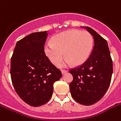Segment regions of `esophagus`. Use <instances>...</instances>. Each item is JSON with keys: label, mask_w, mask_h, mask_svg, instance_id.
I'll list each match as a JSON object with an SVG mask.
<instances>
[{"label": "esophagus", "mask_w": 121, "mask_h": 121, "mask_svg": "<svg viewBox=\"0 0 121 121\" xmlns=\"http://www.w3.org/2000/svg\"><path fill=\"white\" fill-rule=\"evenodd\" d=\"M67 72H68V70H61V73H62L63 75H64V74H65L66 73H67Z\"/></svg>", "instance_id": "34e87169"}]
</instances>
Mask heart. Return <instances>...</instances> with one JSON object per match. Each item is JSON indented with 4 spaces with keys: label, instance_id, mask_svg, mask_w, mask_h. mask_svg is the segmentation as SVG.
<instances>
[{
    "label": "heart",
    "instance_id": "1",
    "mask_svg": "<svg viewBox=\"0 0 121 121\" xmlns=\"http://www.w3.org/2000/svg\"><path fill=\"white\" fill-rule=\"evenodd\" d=\"M93 47V38L85 31L70 29L58 34L44 47L46 55L53 64L62 60L64 53L66 58L59 66L63 68L72 63L80 65L85 62ZM64 53H63V51Z\"/></svg>",
    "mask_w": 121,
    "mask_h": 121
}]
</instances>
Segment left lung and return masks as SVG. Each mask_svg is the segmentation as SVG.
Instances as JSON below:
<instances>
[{"label":"left lung","instance_id":"8db88e82","mask_svg":"<svg viewBox=\"0 0 121 121\" xmlns=\"http://www.w3.org/2000/svg\"><path fill=\"white\" fill-rule=\"evenodd\" d=\"M82 27L93 36L94 46L86 61L70 70L73 77L70 89L75 101L90 105L101 99L109 88L113 72L112 61L107 41L92 28Z\"/></svg>","mask_w":121,"mask_h":121}]
</instances>
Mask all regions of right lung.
Returning a JSON list of instances; mask_svg holds the SVG:
<instances>
[{
  "label": "right lung",
  "mask_w": 121,
  "mask_h": 121,
  "mask_svg": "<svg viewBox=\"0 0 121 121\" xmlns=\"http://www.w3.org/2000/svg\"><path fill=\"white\" fill-rule=\"evenodd\" d=\"M47 31L33 33L17 41L10 62V76L15 90L23 101L38 107L49 101L53 83L61 72L45 55Z\"/></svg>",
  "instance_id": "right-lung-1"
}]
</instances>
